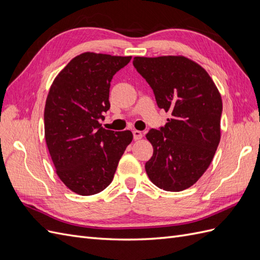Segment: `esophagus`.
<instances>
[{"label":"esophagus","instance_id":"34e87169","mask_svg":"<svg viewBox=\"0 0 260 260\" xmlns=\"http://www.w3.org/2000/svg\"><path fill=\"white\" fill-rule=\"evenodd\" d=\"M142 138H143L142 132L139 131V130L133 131V139H135V140H140V139H142Z\"/></svg>","mask_w":260,"mask_h":260}]
</instances>
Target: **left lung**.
Listing matches in <instances>:
<instances>
[{
  "label": "left lung",
  "mask_w": 260,
  "mask_h": 260,
  "mask_svg": "<svg viewBox=\"0 0 260 260\" xmlns=\"http://www.w3.org/2000/svg\"><path fill=\"white\" fill-rule=\"evenodd\" d=\"M151 85L157 105L171 118L146 135L153 145L145 170L165 191L192 186L207 170L220 142L222 100L215 82L198 62L182 55L133 58Z\"/></svg>",
  "instance_id": "obj_1"
}]
</instances>
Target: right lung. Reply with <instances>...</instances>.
I'll return each instance as SVG.
<instances>
[{"mask_svg":"<svg viewBox=\"0 0 260 260\" xmlns=\"http://www.w3.org/2000/svg\"><path fill=\"white\" fill-rule=\"evenodd\" d=\"M131 56L85 52L55 78L44 108V137L56 174L69 190L88 196L113 181L132 132L106 130L99 119L109 104L113 76Z\"/></svg>","mask_w":260,"mask_h":260,"instance_id":"right-lung-1","label":"right lung"}]
</instances>
